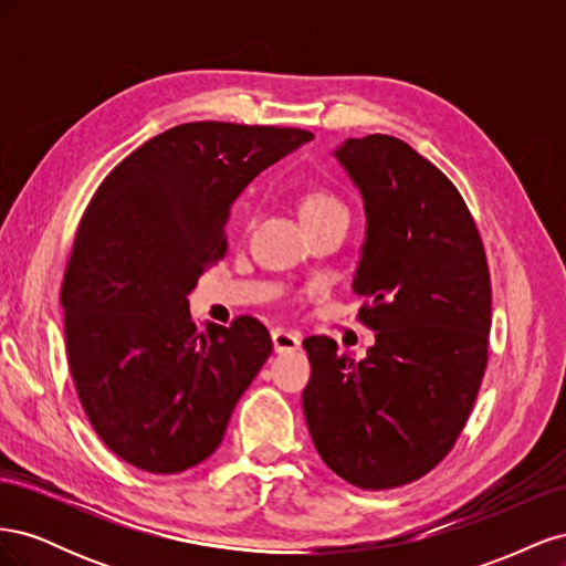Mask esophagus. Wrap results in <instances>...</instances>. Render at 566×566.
<instances>
[{
  "label": "esophagus",
  "mask_w": 566,
  "mask_h": 566,
  "mask_svg": "<svg viewBox=\"0 0 566 566\" xmlns=\"http://www.w3.org/2000/svg\"><path fill=\"white\" fill-rule=\"evenodd\" d=\"M271 339H273V349H276L279 354L300 349V345H302L300 333H293V331H273Z\"/></svg>",
  "instance_id": "1"
}]
</instances>
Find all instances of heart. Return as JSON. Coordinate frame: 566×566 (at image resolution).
Listing matches in <instances>:
<instances>
[{"instance_id":"heart-1","label":"heart","mask_w":566,"mask_h":566,"mask_svg":"<svg viewBox=\"0 0 566 566\" xmlns=\"http://www.w3.org/2000/svg\"><path fill=\"white\" fill-rule=\"evenodd\" d=\"M335 212H347L345 205L331 191H312L302 202V217L304 219H316Z\"/></svg>"}]
</instances>
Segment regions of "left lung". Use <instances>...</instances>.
I'll return each mask as SVG.
<instances>
[{
    "mask_svg": "<svg viewBox=\"0 0 566 566\" xmlns=\"http://www.w3.org/2000/svg\"><path fill=\"white\" fill-rule=\"evenodd\" d=\"M333 158L364 200L366 238L352 290L375 331L366 358L304 339L302 408L314 447L358 489H394L451 451L484 378L491 281L458 188L387 134L342 142Z\"/></svg>",
    "mask_w": 566,
    "mask_h": 566,
    "instance_id": "1",
    "label": "left lung"
}]
</instances>
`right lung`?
Listing matches in <instances>:
<instances>
[{
    "mask_svg": "<svg viewBox=\"0 0 566 566\" xmlns=\"http://www.w3.org/2000/svg\"><path fill=\"white\" fill-rule=\"evenodd\" d=\"M312 139L188 123L136 148L94 193L61 290L65 345L84 413L129 465L175 474L210 458L271 356L250 316L198 333L186 295L227 252L235 198Z\"/></svg>",
    "mask_w": 566,
    "mask_h": 566,
    "instance_id": "1",
    "label": "right lung"
}]
</instances>
